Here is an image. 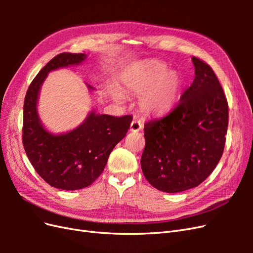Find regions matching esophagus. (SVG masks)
Returning <instances> with one entry per match:
<instances>
[{
    "mask_svg": "<svg viewBox=\"0 0 253 253\" xmlns=\"http://www.w3.org/2000/svg\"><path fill=\"white\" fill-rule=\"evenodd\" d=\"M142 128V124L139 120H133L131 126H129V131L131 132H138Z\"/></svg>",
    "mask_w": 253,
    "mask_h": 253,
    "instance_id": "obj_1",
    "label": "esophagus"
}]
</instances>
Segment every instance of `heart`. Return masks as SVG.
Wrapping results in <instances>:
<instances>
[{
  "label": "heart",
  "mask_w": 253,
  "mask_h": 253,
  "mask_svg": "<svg viewBox=\"0 0 253 253\" xmlns=\"http://www.w3.org/2000/svg\"><path fill=\"white\" fill-rule=\"evenodd\" d=\"M126 87L140 95L139 108L148 115H160L170 111L177 101L182 88L181 76L170 71L157 60H145L128 67L122 75ZM119 93L116 98H120Z\"/></svg>",
  "instance_id": "1"
}]
</instances>
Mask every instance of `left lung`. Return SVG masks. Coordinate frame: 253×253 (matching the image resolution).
<instances>
[{
  "instance_id": "obj_1",
  "label": "left lung",
  "mask_w": 253,
  "mask_h": 253,
  "mask_svg": "<svg viewBox=\"0 0 253 253\" xmlns=\"http://www.w3.org/2000/svg\"><path fill=\"white\" fill-rule=\"evenodd\" d=\"M195 78L166 116L144 125L141 169L151 185L167 193L197 187L223 155L228 102L210 65L192 57Z\"/></svg>"
}]
</instances>
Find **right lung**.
<instances>
[{"label": "right lung", "instance_id": "add662e5", "mask_svg": "<svg viewBox=\"0 0 253 253\" xmlns=\"http://www.w3.org/2000/svg\"><path fill=\"white\" fill-rule=\"evenodd\" d=\"M85 53L63 52L52 58L30 83L24 100L23 145L37 173L53 188L79 190L91 185L104 170L113 149L125 138L133 117H114L91 111L78 127L53 135L44 128L37 112L38 96L49 72L77 65ZM89 89H94L87 84Z\"/></svg>", "mask_w": 253, "mask_h": 253}]
</instances>
